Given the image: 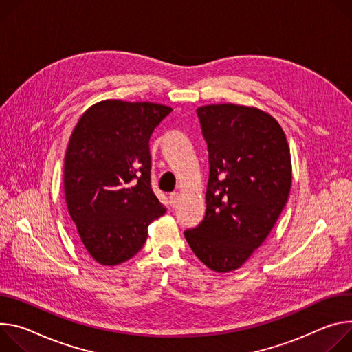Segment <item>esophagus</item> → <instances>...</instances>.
Listing matches in <instances>:
<instances>
[{
	"instance_id": "esophagus-1",
	"label": "esophagus",
	"mask_w": 352,
	"mask_h": 352,
	"mask_svg": "<svg viewBox=\"0 0 352 352\" xmlns=\"http://www.w3.org/2000/svg\"><path fill=\"white\" fill-rule=\"evenodd\" d=\"M169 203L172 207H176L177 203H179V194L177 192H172L169 196Z\"/></svg>"
}]
</instances>
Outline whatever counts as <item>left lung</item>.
I'll use <instances>...</instances> for the list:
<instances>
[{
	"instance_id": "8db88e82",
	"label": "left lung",
	"mask_w": 352,
	"mask_h": 352,
	"mask_svg": "<svg viewBox=\"0 0 352 352\" xmlns=\"http://www.w3.org/2000/svg\"><path fill=\"white\" fill-rule=\"evenodd\" d=\"M208 148L206 215L184 238L208 268L242 267L267 239L292 183L287 135L257 107L219 103L197 109Z\"/></svg>"
}]
</instances>
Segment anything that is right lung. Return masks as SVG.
Returning a JSON list of instances; mask_svg holds the SVG:
<instances>
[{
  "label": "right lung",
  "mask_w": 352,
  "mask_h": 352,
  "mask_svg": "<svg viewBox=\"0 0 352 352\" xmlns=\"http://www.w3.org/2000/svg\"><path fill=\"white\" fill-rule=\"evenodd\" d=\"M172 107L106 99L78 120L64 160V192L82 245L102 265L140 252L166 212L151 188L149 138Z\"/></svg>",
  "instance_id": "add662e5"
}]
</instances>
